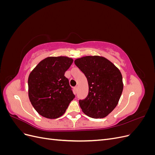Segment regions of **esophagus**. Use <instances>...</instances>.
<instances>
[{
	"label": "esophagus",
	"instance_id": "1",
	"mask_svg": "<svg viewBox=\"0 0 155 155\" xmlns=\"http://www.w3.org/2000/svg\"><path fill=\"white\" fill-rule=\"evenodd\" d=\"M78 86H76L74 87V90H75V91H76V92H77V91H78Z\"/></svg>",
	"mask_w": 155,
	"mask_h": 155
}]
</instances>
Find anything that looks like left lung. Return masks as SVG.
Returning <instances> with one entry per match:
<instances>
[{"mask_svg": "<svg viewBox=\"0 0 155 155\" xmlns=\"http://www.w3.org/2000/svg\"><path fill=\"white\" fill-rule=\"evenodd\" d=\"M74 63L85 74L88 84L87 97L79 101L82 111L93 118H105L118 105L123 91L120 70L99 55L84 56Z\"/></svg>", "mask_w": 155, "mask_h": 155, "instance_id": "8db88e82", "label": "left lung"}]
</instances>
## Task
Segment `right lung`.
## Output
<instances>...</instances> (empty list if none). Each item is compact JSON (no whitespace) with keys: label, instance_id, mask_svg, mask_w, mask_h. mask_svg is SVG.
I'll return each instance as SVG.
<instances>
[{"label":"right lung","instance_id":"obj_1","mask_svg":"<svg viewBox=\"0 0 155 155\" xmlns=\"http://www.w3.org/2000/svg\"><path fill=\"white\" fill-rule=\"evenodd\" d=\"M73 59L66 56L48 57L30 72L28 96L32 106L42 116L55 119L61 116L75 96L64 73Z\"/></svg>","mask_w":155,"mask_h":155}]
</instances>
